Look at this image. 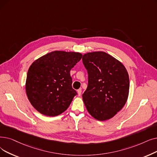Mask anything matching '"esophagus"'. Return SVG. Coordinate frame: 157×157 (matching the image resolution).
<instances>
[{"mask_svg":"<svg viewBox=\"0 0 157 157\" xmlns=\"http://www.w3.org/2000/svg\"><path fill=\"white\" fill-rule=\"evenodd\" d=\"M77 92H78V95H79V96H80L81 94V92H82V90H81V88H79V89H78V90H77Z\"/></svg>","mask_w":157,"mask_h":157,"instance_id":"obj_1","label":"esophagus"}]
</instances>
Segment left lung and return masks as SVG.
I'll return each instance as SVG.
<instances>
[{"label": "left lung", "mask_w": 157, "mask_h": 157, "mask_svg": "<svg viewBox=\"0 0 157 157\" xmlns=\"http://www.w3.org/2000/svg\"><path fill=\"white\" fill-rule=\"evenodd\" d=\"M82 60L88 72V86L83 94L86 110L95 119H110L124 106L128 97L126 68L105 52L85 54Z\"/></svg>", "instance_id": "left-lung-1"}]
</instances>
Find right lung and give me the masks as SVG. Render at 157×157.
<instances>
[{
    "mask_svg": "<svg viewBox=\"0 0 157 157\" xmlns=\"http://www.w3.org/2000/svg\"><path fill=\"white\" fill-rule=\"evenodd\" d=\"M79 52L54 51L38 58L28 72L25 90L31 104L46 116L65 112L77 95L70 71L82 58Z\"/></svg>",
    "mask_w": 157,
    "mask_h": 157,
    "instance_id": "obj_1",
    "label": "right lung"
}]
</instances>
